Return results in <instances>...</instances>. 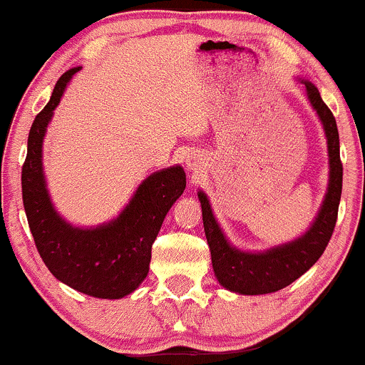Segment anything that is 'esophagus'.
Returning a JSON list of instances; mask_svg holds the SVG:
<instances>
[{"label":"esophagus","mask_w":365,"mask_h":365,"mask_svg":"<svg viewBox=\"0 0 365 365\" xmlns=\"http://www.w3.org/2000/svg\"><path fill=\"white\" fill-rule=\"evenodd\" d=\"M197 166H199V165H197L195 159L192 158V156H188V158H187V168H188V170H197Z\"/></svg>","instance_id":"obj_1"}]
</instances>
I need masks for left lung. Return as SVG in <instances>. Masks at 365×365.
<instances>
[{"instance_id": "obj_1", "label": "left lung", "mask_w": 365, "mask_h": 365, "mask_svg": "<svg viewBox=\"0 0 365 365\" xmlns=\"http://www.w3.org/2000/svg\"><path fill=\"white\" fill-rule=\"evenodd\" d=\"M307 89V98L312 108L319 115L328 139L329 154V183L322 206L317 212L311 228L288 244L274 247L266 252H244L238 250L221 232L216 217L212 216L207 195L199 192L202 206L204 232L211 250V261L215 274L226 290L242 293V295H264L288 287L309 271L321 257L333 235L338 217V206L341 197L343 165L340 159V137H338L336 120L314 83L302 81Z\"/></svg>"}]
</instances>
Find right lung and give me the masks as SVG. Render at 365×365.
Wrapping results in <instances>:
<instances>
[{
    "label": "right lung",
    "mask_w": 365,
    "mask_h": 365,
    "mask_svg": "<svg viewBox=\"0 0 365 365\" xmlns=\"http://www.w3.org/2000/svg\"><path fill=\"white\" fill-rule=\"evenodd\" d=\"M68 70L54 86L51 99L29 132L22 166V199L37 252L56 279L98 299H121L139 288L149 273L150 249L166 212L187 185L182 166L145 178L123 212L96 228H75L54 211L43 173V140L54 108L70 78Z\"/></svg>",
    "instance_id": "add662e5"
}]
</instances>
